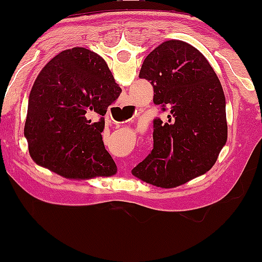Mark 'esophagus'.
Wrapping results in <instances>:
<instances>
[{
    "label": "esophagus",
    "instance_id": "1",
    "mask_svg": "<svg viewBox=\"0 0 262 262\" xmlns=\"http://www.w3.org/2000/svg\"><path fill=\"white\" fill-rule=\"evenodd\" d=\"M121 107L124 108V110H127V111L132 110V107H133L128 102L127 96H122V98H121ZM132 116H133V114H132ZM119 171H121V172H122V175H127V172H128L127 165H121V167H119Z\"/></svg>",
    "mask_w": 262,
    "mask_h": 262
}]
</instances>
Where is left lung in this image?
Masks as SVG:
<instances>
[{"mask_svg": "<svg viewBox=\"0 0 262 262\" xmlns=\"http://www.w3.org/2000/svg\"><path fill=\"white\" fill-rule=\"evenodd\" d=\"M139 77L150 81L167 121H152L154 148L132 173L169 188L207 172L228 135L224 92L212 66L192 45L167 40L146 56Z\"/></svg>", "mask_w": 262, "mask_h": 262, "instance_id": "obj_1", "label": "left lung"}]
</instances>
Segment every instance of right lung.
I'll use <instances>...</instances> for the list:
<instances>
[{"label": "right lung", "mask_w": 262, "mask_h": 262, "mask_svg": "<svg viewBox=\"0 0 262 262\" xmlns=\"http://www.w3.org/2000/svg\"><path fill=\"white\" fill-rule=\"evenodd\" d=\"M121 92L98 54L73 48L54 56L29 95L25 135L33 160L68 179L114 175L101 133Z\"/></svg>", "instance_id": "add662e5"}]
</instances>
